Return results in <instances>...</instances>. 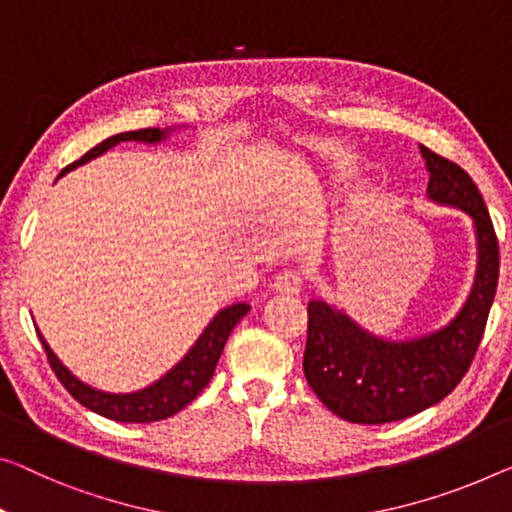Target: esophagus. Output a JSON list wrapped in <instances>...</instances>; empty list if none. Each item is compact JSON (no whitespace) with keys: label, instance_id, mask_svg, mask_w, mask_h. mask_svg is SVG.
Masks as SVG:
<instances>
[{"label":"esophagus","instance_id":"obj_1","mask_svg":"<svg viewBox=\"0 0 512 512\" xmlns=\"http://www.w3.org/2000/svg\"><path fill=\"white\" fill-rule=\"evenodd\" d=\"M303 287V273L299 269H285L278 273L273 289L280 294H299Z\"/></svg>","mask_w":512,"mask_h":512}]
</instances>
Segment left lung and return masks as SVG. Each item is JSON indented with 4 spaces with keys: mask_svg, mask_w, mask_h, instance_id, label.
<instances>
[{
    "mask_svg": "<svg viewBox=\"0 0 512 512\" xmlns=\"http://www.w3.org/2000/svg\"><path fill=\"white\" fill-rule=\"evenodd\" d=\"M430 200L474 218L478 271L460 315L444 329L409 342L365 333L324 301L308 303L303 372L319 400L349 423L402 421L446 398L467 375L483 340L499 282V239L483 195L460 165L421 144Z\"/></svg>",
    "mask_w": 512,
    "mask_h": 512,
    "instance_id": "8db88e82",
    "label": "left lung"
}]
</instances>
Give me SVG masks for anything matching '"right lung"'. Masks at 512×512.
I'll return each mask as SVG.
<instances>
[{
    "instance_id": "1",
    "label": "right lung",
    "mask_w": 512,
    "mask_h": 512,
    "mask_svg": "<svg viewBox=\"0 0 512 512\" xmlns=\"http://www.w3.org/2000/svg\"><path fill=\"white\" fill-rule=\"evenodd\" d=\"M163 135L165 131H160V128H142V131L112 135L101 144H96L94 149H89L80 160H75V163L64 167L61 174L71 172L73 167L85 165L87 160L105 154V151L119 142H126V140L158 142L163 140ZM248 310H250L248 303H234L230 308L220 310L218 315L213 317V322L204 329V333L200 335V340L195 342L193 349H190V352L183 356L163 379H158L156 384H151L149 388H142V391L126 393V395L103 393L87 384H82L80 379H75L71 372L59 363V358L52 354V349L48 347V342L43 340V335L38 331L36 333L38 338H41L45 354H48V363L52 372H55L66 391L71 393L80 404H85L87 409L119 423H154V421H163V418H170L183 407H188V404L202 393V388H207V384L213 377V370H216L218 365V358L223 354L227 338H230L234 326L246 317Z\"/></svg>"
}]
</instances>
